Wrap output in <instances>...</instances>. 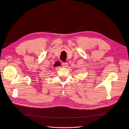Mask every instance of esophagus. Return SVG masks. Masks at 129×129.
I'll return each mask as SVG.
<instances>
[{
  "label": "esophagus",
  "mask_w": 129,
  "mask_h": 129,
  "mask_svg": "<svg viewBox=\"0 0 129 129\" xmlns=\"http://www.w3.org/2000/svg\"><path fill=\"white\" fill-rule=\"evenodd\" d=\"M62 65H63V67H64V68H66V67H67L69 66L68 63H66V62L65 63H63Z\"/></svg>",
  "instance_id": "esophagus-1"
}]
</instances>
